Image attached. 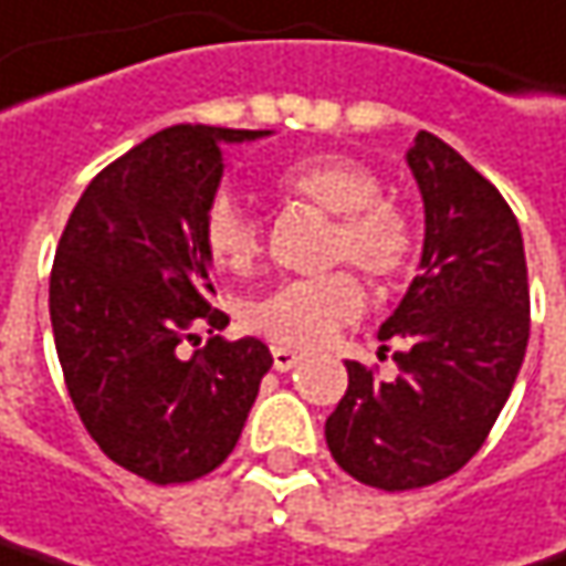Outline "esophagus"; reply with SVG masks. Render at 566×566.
<instances>
[{
	"label": "esophagus",
	"mask_w": 566,
	"mask_h": 566,
	"mask_svg": "<svg viewBox=\"0 0 566 566\" xmlns=\"http://www.w3.org/2000/svg\"><path fill=\"white\" fill-rule=\"evenodd\" d=\"M272 363H275L279 373H291V369L301 363V353H294V349H287V346H275V349H272Z\"/></svg>",
	"instance_id": "obj_1"
}]
</instances>
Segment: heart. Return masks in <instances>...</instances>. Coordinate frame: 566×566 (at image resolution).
<instances>
[{
	"instance_id": "b5f03b06",
	"label": "heart",
	"mask_w": 566,
	"mask_h": 566,
	"mask_svg": "<svg viewBox=\"0 0 566 566\" xmlns=\"http://www.w3.org/2000/svg\"><path fill=\"white\" fill-rule=\"evenodd\" d=\"M275 190L314 203L317 210L336 217L327 239V262H353L369 282H395L411 262V227L408 220L382 203L386 184L366 165L343 155H307L284 165L275 175ZM207 252L220 269L249 272L262 255L259 223L232 200L220 193L203 220ZM366 307L359 282L336 272L314 282H287L265 297L252 301L245 311V327L279 346L311 349L331 336Z\"/></svg>"
}]
</instances>
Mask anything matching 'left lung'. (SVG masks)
<instances>
[{
	"instance_id": "left-lung-1",
	"label": "left lung",
	"mask_w": 566,
	"mask_h": 566,
	"mask_svg": "<svg viewBox=\"0 0 566 566\" xmlns=\"http://www.w3.org/2000/svg\"><path fill=\"white\" fill-rule=\"evenodd\" d=\"M424 203L421 275L379 327L401 336L398 379L346 363L327 447L359 483L386 492L447 480L483 447L528 346V265L515 213L447 142L418 132L405 155Z\"/></svg>"
}]
</instances>
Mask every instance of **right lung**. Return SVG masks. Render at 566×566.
Returning a JSON list of instances; mask_svg holds the SVG:
<instances>
[{"label": "right lung", "instance_id": "right-lung-1", "mask_svg": "<svg viewBox=\"0 0 566 566\" xmlns=\"http://www.w3.org/2000/svg\"><path fill=\"white\" fill-rule=\"evenodd\" d=\"M269 129L171 126L103 168L77 200L51 269V331L83 428L129 473L168 486L232 453L272 353L220 336L190 356L193 321L217 331L203 220L223 180V145Z\"/></svg>", "mask_w": 566, "mask_h": 566}]
</instances>
